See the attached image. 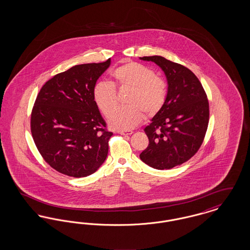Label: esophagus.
<instances>
[{"instance_id": "1", "label": "esophagus", "mask_w": 250, "mask_h": 250, "mask_svg": "<svg viewBox=\"0 0 250 250\" xmlns=\"http://www.w3.org/2000/svg\"><path fill=\"white\" fill-rule=\"evenodd\" d=\"M118 133L121 135H131L133 132L132 131H118Z\"/></svg>"}]
</instances>
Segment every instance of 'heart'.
Wrapping results in <instances>:
<instances>
[{"label":"heart","instance_id":"heart-1","mask_svg":"<svg viewBox=\"0 0 250 250\" xmlns=\"http://www.w3.org/2000/svg\"><path fill=\"white\" fill-rule=\"evenodd\" d=\"M112 77L120 88L132 90L127 98L131 106L117 107L114 111L117 105L115 87L106 82H99L94 87L95 104L104 115L111 114L108 125L112 129H132L143 121V110L151 115L162 107L166 97V85L149 67L138 62H127L112 72Z\"/></svg>","mask_w":250,"mask_h":250}]
</instances>
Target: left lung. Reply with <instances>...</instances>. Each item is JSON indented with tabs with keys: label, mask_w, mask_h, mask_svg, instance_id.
<instances>
[{
	"label": "left lung",
	"mask_w": 250,
	"mask_h": 250,
	"mask_svg": "<svg viewBox=\"0 0 250 250\" xmlns=\"http://www.w3.org/2000/svg\"><path fill=\"white\" fill-rule=\"evenodd\" d=\"M164 72L167 89L161 108L145 127L149 145L140 155L145 164L166 169L188 161L202 145L209 122V104L193 72L162 56L140 57Z\"/></svg>",
	"instance_id": "1"
}]
</instances>
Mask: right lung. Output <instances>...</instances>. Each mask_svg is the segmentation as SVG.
<instances>
[{
  "label": "right lung",
  "mask_w": 250,
  "mask_h": 250,
  "mask_svg": "<svg viewBox=\"0 0 250 250\" xmlns=\"http://www.w3.org/2000/svg\"><path fill=\"white\" fill-rule=\"evenodd\" d=\"M110 62L75 65L48 81L36 97L31 117L34 141L48 165L62 174L89 176L107 158L112 133L105 130L93 91Z\"/></svg>",
  "instance_id": "right-lung-1"
}]
</instances>
